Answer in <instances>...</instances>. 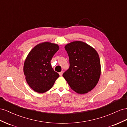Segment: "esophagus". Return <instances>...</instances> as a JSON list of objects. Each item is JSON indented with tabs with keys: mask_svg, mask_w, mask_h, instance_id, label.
<instances>
[{
	"mask_svg": "<svg viewBox=\"0 0 127 127\" xmlns=\"http://www.w3.org/2000/svg\"><path fill=\"white\" fill-rule=\"evenodd\" d=\"M63 73V71H61V72H60V73H59V74H60V76H62Z\"/></svg>",
	"mask_w": 127,
	"mask_h": 127,
	"instance_id": "34e87169",
	"label": "esophagus"
}]
</instances>
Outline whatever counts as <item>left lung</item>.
Masks as SVG:
<instances>
[{"label":"left lung","mask_w":127,"mask_h":127,"mask_svg":"<svg viewBox=\"0 0 127 127\" xmlns=\"http://www.w3.org/2000/svg\"><path fill=\"white\" fill-rule=\"evenodd\" d=\"M64 48L69 57L70 67L63 77L77 93L84 94L91 91L97 84L101 73L98 54L81 41L71 42Z\"/></svg>","instance_id":"8db88e82"}]
</instances>
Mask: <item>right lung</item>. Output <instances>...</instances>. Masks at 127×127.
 <instances>
[{"instance_id": "right-lung-1", "label": "right lung", "mask_w": 127, "mask_h": 127, "mask_svg": "<svg viewBox=\"0 0 127 127\" xmlns=\"http://www.w3.org/2000/svg\"><path fill=\"white\" fill-rule=\"evenodd\" d=\"M59 48L57 44L46 41L35 46L28 54L23 72L28 85L34 92L41 94L48 91L60 77L50 64Z\"/></svg>"}]
</instances>
